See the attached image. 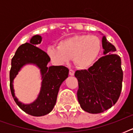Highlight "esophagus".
I'll return each instance as SVG.
<instances>
[{"mask_svg": "<svg viewBox=\"0 0 133 133\" xmlns=\"http://www.w3.org/2000/svg\"><path fill=\"white\" fill-rule=\"evenodd\" d=\"M69 75H70V76H74V75H75V71L70 69V71H69Z\"/></svg>", "mask_w": 133, "mask_h": 133, "instance_id": "34e87169", "label": "esophagus"}]
</instances>
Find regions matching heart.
<instances>
[{
    "label": "heart",
    "instance_id": "obj_1",
    "mask_svg": "<svg viewBox=\"0 0 133 133\" xmlns=\"http://www.w3.org/2000/svg\"><path fill=\"white\" fill-rule=\"evenodd\" d=\"M101 51V43L97 36L81 34L61 41L58 47L50 46L47 54L56 64H65L73 58L78 68L87 69L96 62Z\"/></svg>",
    "mask_w": 133,
    "mask_h": 133
}]
</instances>
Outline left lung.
<instances>
[{
    "label": "left lung",
    "instance_id": "left-lung-1",
    "mask_svg": "<svg viewBox=\"0 0 133 133\" xmlns=\"http://www.w3.org/2000/svg\"><path fill=\"white\" fill-rule=\"evenodd\" d=\"M103 55L88 70L75 72L78 79L77 98L81 108L92 114L103 112L117 101L123 81L122 61L114 54L115 47L102 37Z\"/></svg>",
    "mask_w": 133,
    "mask_h": 133
}]
</instances>
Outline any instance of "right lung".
<instances>
[{"label":"right lung","instance_id":"1","mask_svg":"<svg viewBox=\"0 0 133 133\" xmlns=\"http://www.w3.org/2000/svg\"><path fill=\"white\" fill-rule=\"evenodd\" d=\"M42 41V36L35 35L30 43H25L18 48L11 59L9 72L10 90L16 103L26 113L34 117L50 113L56 104L57 95L61 83L68 77L69 70L63 65L48 66L50 58L46 52L37 46ZM28 64L36 65L40 70L42 87L38 97L32 103L25 104L17 99L13 89V79L23 66Z\"/></svg>","mask_w":133,"mask_h":133}]
</instances>
